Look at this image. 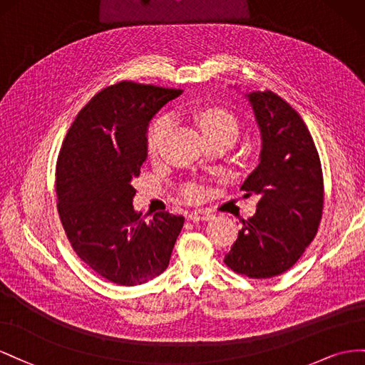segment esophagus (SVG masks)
<instances>
[{
  "label": "esophagus",
  "mask_w": 365,
  "mask_h": 365,
  "mask_svg": "<svg viewBox=\"0 0 365 365\" xmlns=\"http://www.w3.org/2000/svg\"><path fill=\"white\" fill-rule=\"evenodd\" d=\"M214 215L210 211H205V210H195L192 212H190V218L192 222H207L211 220Z\"/></svg>",
  "instance_id": "34e87169"
}]
</instances>
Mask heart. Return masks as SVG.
Masks as SVG:
<instances>
[{"instance_id":"heart-1","label":"heart","mask_w":365,"mask_h":365,"mask_svg":"<svg viewBox=\"0 0 365 365\" xmlns=\"http://www.w3.org/2000/svg\"><path fill=\"white\" fill-rule=\"evenodd\" d=\"M194 118L197 123L200 125L203 133L206 134V138L225 136L234 142L238 136V131H240V123H238L237 118L231 111H227L225 108H218V107L203 108V110L195 111ZM170 125H171V119L168 116H163L155 122L151 127V130L148 131L147 150L151 155H155L160 151L163 139L170 130ZM197 192L199 191L195 188H188L186 190V197H188V199H194Z\"/></svg>"}]
</instances>
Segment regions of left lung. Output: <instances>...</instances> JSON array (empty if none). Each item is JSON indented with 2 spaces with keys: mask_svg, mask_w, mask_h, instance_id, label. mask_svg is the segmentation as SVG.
I'll use <instances>...</instances> for the list:
<instances>
[{
  "mask_svg": "<svg viewBox=\"0 0 365 365\" xmlns=\"http://www.w3.org/2000/svg\"><path fill=\"white\" fill-rule=\"evenodd\" d=\"M246 98L262 133V153L240 191L259 200L225 263L249 278H272L292 267L315 238L324 182L314 139L299 114L269 90Z\"/></svg>",
  "mask_w": 365,
  "mask_h": 365,
  "instance_id": "left-lung-1",
  "label": "left lung"
}]
</instances>
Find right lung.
I'll use <instances>...</instances> for the list:
<instances>
[{"instance_id":"right-lung-1","label":"right lung","mask_w":365,"mask_h":365,"mask_svg":"<svg viewBox=\"0 0 365 365\" xmlns=\"http://www.w3.org/2000/svg\"><path fill=\"white\" fill-rule=\"evenodd\" d=\"M182 90L122 81L101 90L82 108L56 162L61 223L78 257L120 286H136L168 267L185 218L158 212L145 222L134 211L147 160L148 123Z\"/></svg>"}]
</instances>
